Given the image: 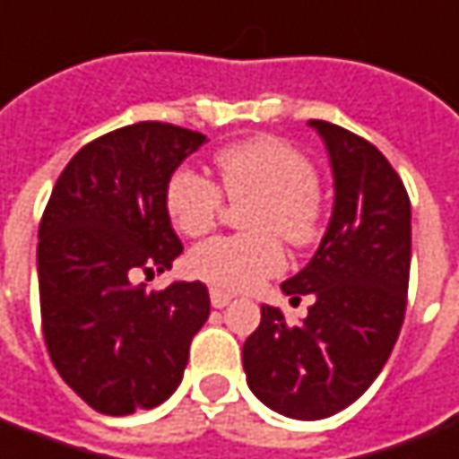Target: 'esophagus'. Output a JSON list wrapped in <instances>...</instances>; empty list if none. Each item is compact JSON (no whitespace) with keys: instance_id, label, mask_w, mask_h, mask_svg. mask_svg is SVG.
<instances>
[{"instance_id":"34e87169","label":"esophagus","mask_w":459,"mask_h":459,"mask_svg":"<svg viewBox=\"0 0 459 459\" xmlns=\"http://www.w3.org/2000/svg\"><path fill=\"white\" fill-rule=\"evenodd\" d=\"M230 300H233V296H230L229 290H221V288H211V303H213V307L229 306Z\"/></svg>"}]
</instances>
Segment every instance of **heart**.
<instances>
[{
	"mask_svg": "<svg viewBox=\"0 0 459 459\" xmlns=\"http://www.w3.org/2000/svg\"><path fill=\"white\" fill-rule=\"evenodd\" d=\"M219 184L194 169H176L166 181L163 206L184 236H204L216 226L224 194L243 204L240 223L248 233L216 236L188 255L191 273L223 290H246L281 273V240L306 246L318 233V174L306 156L273 136L243 141L213 156Z\"/></svg>",
	"mask_w": 459,
	"mask_h": 459,
	"instance_id": "obj_1",
	"label": "heart"
}]
</instances>
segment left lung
<instances>
[{
    "instance_id": "8db88e82",
    "label": "left lung",
    "mask_w": 459,
    "mask_h": 459,
    "mask_svg": "<svg viewBox=\"0 0 459 459\" xmlns=\"http://www.w3.org/2000/svg\"><path fill=\"white\" fill-rule=\"evenodd\" d=\"M330 153L335 206L318 251L283 283L285 296H313L307 318L288 325L273 306L243 342V370L255 397L296 420L348 408L387 363L410 281V198L403 178L370 141L310 118Z\"/></svg>"
}]
</instances>
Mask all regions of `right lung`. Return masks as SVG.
Listing matches in <instances>:
<instances>
[{"label":"right lung","instance_id":"obj_1","mask_svg":"<svg viewBox=\"0 0 459 459\" xmlns=\"http://www.w3.org/2000/svg\"><path fill=\"white\" fill-rule=\"evenodd\" d=\"M204 134L139 121L82 146L39 223L41 330L56 373L104 415L152 410L174 393L211 313L201 281L146 290L184 246L163 206L166 181Z\"/></svg>","mask_w":459,"mask_h":459}]
</instances>
